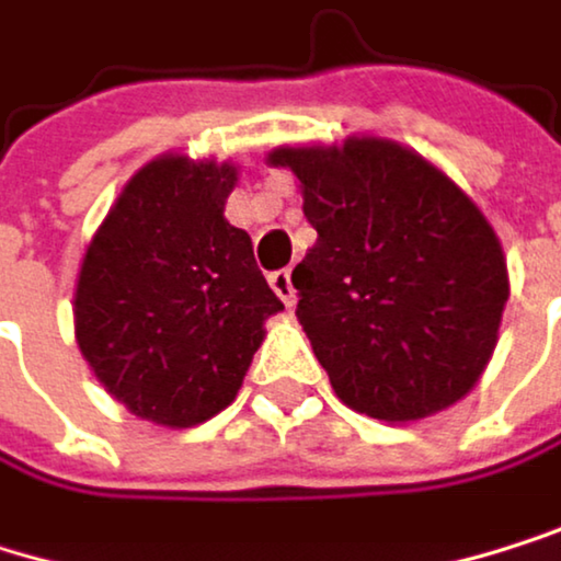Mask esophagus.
Listing matches in <instances>:
<instances>
[{
  "label": "esophagus",
  "instance_id": "obj_1",
  "mask_svg": "<svg viewBox=\"0 0 561 561\" xmlns=\"http://www.w3.org/2000/svg\"><path fill=\"white\" fill-rule=\"evenodd\" d=\"M268 286H272V293L283 299L286 306H293L296 302V289H293V268H275V272H268Z\"/></svg>",
  "mask_w": 561,
  "mask_h": 561
}]
</instances>
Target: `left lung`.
<instances>
[{
    "mask_svg": "<svg viewBox=\"0 0 561 561\" xmlns=\"http://www.w3.org/2000/svg\"><path fill=\"white\" fill-rule=\"evenodd\" d=\"M319 232L293 268L299 322L335 396L415 422L459 402L499 339L508 275L472 198L386 139L275 149Z\"/></svg>",
    "mask_w": 561,
    "mask_h": 561,
    "instance_id": "obj_1",
    "label": "left lung"
}]
</instances>
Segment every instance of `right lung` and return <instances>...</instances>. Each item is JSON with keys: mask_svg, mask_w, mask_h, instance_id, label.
Here are the masks:
<instances>
[{"mask_svg": "<svg viewBox=\"0 0 561 561\" xmlns=\"http://www.w3.org/2000/svg\"><path fill=\"white\" fill-rule=\"evenodd\" d=\"M236 165L162 156L129 179L92 236L76 339L99 382L136 415L188 428L222 412L283 309L229 226Z\"/></svg>", "mask_w": 561, "mask_h": 561, "instance_id": "obj_1", "label": "right lung"}]
</instances>
